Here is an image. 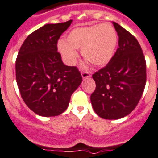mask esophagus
<instances>
[{"mask_svg":"<svg viewBox=\"0 0 158 158\" xmlns=\"http://www.w3.org/2000/svg\"><path fill=\"white\" fill-rule=\"evenodd\" d=\"M81 75H82V77H83V79H87V78L90 77V73L87 72V71H83V72L81 73Z\"/></svg>","mask_w":158,"mask_h":158,"instance_id":"esophagus-1","label":"esophagus"}]
</instances>
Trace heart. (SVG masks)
<instances>
[{
  "label": "heart",
  "instance_id": "heart-1",
  "mask_svg": "<svg viewBox=\"0 0 158 158\" xmlns=\"http://www.w3.org/2000/svg\"><path fill=\"white\" fill-rule=\"evenodd\" d=\"M118 44V35L110 24L105 23L73 28L66 36V41L59 40L58 50L65 62L74 65L77 60L78 52L96 67L107 64L110 61Z\"/></svg>",
  "mask_w": 158,
  "mask_h": 158
}]
</instances>
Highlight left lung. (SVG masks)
<instances>
[{
  "instance_id": "1",
  "label": "left lung",
  "mask_w": 158,
  "mask_h": 158,
  "mask_svg": "<svg viewBox=\"0 0 158 158\" xmlns=\"http://www.w3.org/2000/svg\"><path fill=\"white\" fill-rule=\"evenodd\" d=\"M118 48L106 65L93 74L96 88L90 95L94 112L104 119H119L130 114L142 97L146 82V64L138 41L113 22Z\"/></svg>"
}]
</instances>
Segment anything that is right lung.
<instances>
[{
    "instance_id": "right-lung-1",
    "label": "right lung",
    "mask_w": 158,
    "mask_h": 158,
    "mask_svg": "<svg viewBox=\"0 0 158 158\" xmlns=\"http://www.w3.org/2000/svg\"><path fill=\"white\" fill-rule=\"evenodd\" d=\"M72 20L48 24L26 38L16 60V79L20 95L34 113L57 116L69 105L83 78L76 67L64 65L57 42Z\"/></svg>"
}]
</instances>
